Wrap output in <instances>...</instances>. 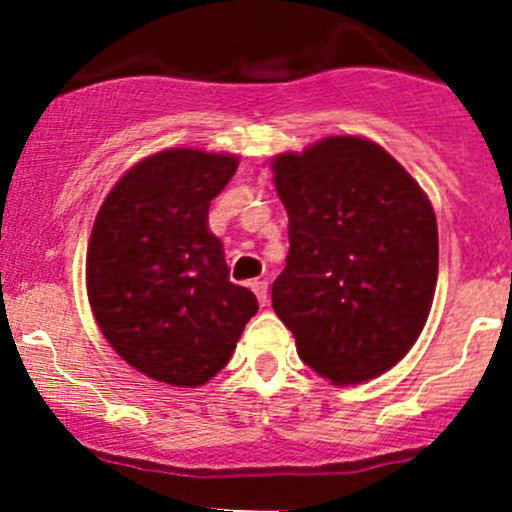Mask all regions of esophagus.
I'll use <instances>...</instances> for the list:
<instances>
[{
    "mask_svg": "<svg viewBox=\"0 0 512 512\" xmlns=\"http://www.w3.org/2000/svg\"><path fill=\"white\" fill-rule=\"evenodd\" d=\"M250 287H252V292L257 295V302L265 307L267 305V282L265 280H255V282H250Z\"/></svg>",
    "mask_w": 512,
    "mask_h": 512,
    "instance_id": "obj_1",
    "label": "esophagus"
}]
</instances>
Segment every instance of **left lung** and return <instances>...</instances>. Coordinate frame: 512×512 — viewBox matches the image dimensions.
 Instances as JSON below:
<instances>
[{
    "mask_svg": "<svg viewBox=\"0 0 512 512\" xmlns=\"http://www.w3.org/2000/svg\"><path fill=\"white\" fill-rule=\"evenodd\" d=\"M290 217L272 307L297 355L335 385L398 365L423 332L438 282L428 195L380 145L325 137L272 160Z\"/></svg>",
    "mask_w": 512,
    "mask_h": 512,
    "instance_id": "8db88e82",
    "label": "left lung"
}]
</instances>
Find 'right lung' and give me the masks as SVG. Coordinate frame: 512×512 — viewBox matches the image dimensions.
Instances as JSON below:
<instances>
[{
  "mask_svg": "<svg viewBox=\"0 0 512 512\" xmlns=\"http://www.w3.org/2000/svg\"><path fill=\"white\" fill-rule=\"evenodd\" d=\"M235 155L172 147L137 162L104 197L87 247L94 320L124 362L197 388L230 362L257 297L230 282L210 202Z\"/></svg>",
  "mask_w": 512,
  "mask_h": 512,
  "instance_id": "add662e5",
  "label": "right lung"
}]
</instances>
